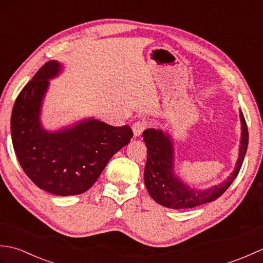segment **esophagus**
<instances>
[{
	"label": "esophagus",
	"mask_w": 263,
	"mask_h": 263,
	"mask_svg": "<svg viewBox=\"0 0 263 263\" xmlns=\"http://www.w3.org/2000/svg\"><path fill=\"white\" fill-rule=\"evenodd\" d=\"M147 126H148V123L144 120H139V121L135 122V123H133V125H132L133 135H135V137H139L144 131V128H146Z\"/></svg>",
	"instance_id": "34e87169"
}]
</instances>
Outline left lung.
Wrapping results in <instances>:
<instances>
[{
    "label": "left lung",
    "instance_id": "8db88e82",
    "mask_svg": "<svg viewBox=\"0 0 263 263\" xmlns=\"http://www.w3.org/2000/svg\"><path fill=\"white\" fill-rule=\"evenodd\" d=\"M239 120L242 133L235 168L224 182L203 190L189 186L177 176L174 170V143L168 133L154 127L143 131V141L148 149L144 185L150 197L166 208L177 210L194 208L219 198L236 178L247 154L249 132L242 110H239Z\"/></svg>",
    "mask_w": 263,
    "mask_h": 263
}]
</instances>
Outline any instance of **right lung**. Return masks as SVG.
Here are the masks:
<instances>
[{
    "label": "right lung",
    "mask_w": 263,
    "mask_h": 263,
    "mask_svg": "<svg viewBox=\"0 0 263 263\" xmlns=\"http://www.w3.org/2000/svg\"><path fill=\"white\" fill-rule=\"evenodd\" d=\"M62 70L58 61H49L20 91L11 115V137L26 175L44 191L68 197L90 189L133 133L128 125L111 126L93 117L46 130L41 121L43 100L49 80Z\"/></svg>",
    "instance_id": "add662e5"
}]
</instances>
